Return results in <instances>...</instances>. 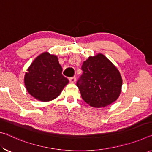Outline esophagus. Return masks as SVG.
Wrapping results in <instances>:
<instances>
[{
	"label": "esophagus",
	"instance_id": "1",
	"mask_svg": "<svg viewBox=\"0 0 152 152\" xmlns=\"http://www.w3.org/2000/svg\"><path fill=\"white\" fill-rule=\"evenodd\" d=\"M69 81H70V82H71V83H75L76 81V77H73L69 78Z\"/></svg>",
	"mask_w": 152,
	"mask_h": 152
}]
</instances>
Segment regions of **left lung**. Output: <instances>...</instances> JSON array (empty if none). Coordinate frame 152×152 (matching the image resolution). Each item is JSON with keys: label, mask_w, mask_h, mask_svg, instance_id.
Listing matches in <instances>:
<instances>
[{"label": "left lung", "mask_w": 152, "mask_h": 152, "mask_svg": "<svg viewBox=\"0 0 152 152\" xmlns=\"http://www.w3.org/2000/svg\"><path fill=\"white\" fill-rule=\"evenodd\" d=\"M83 74L77 82L81 97L91 107H104L118 99L122 79L118 69L102 53L83 63Z\"/></svg>", "instance_id": "left-lung-1"}]
</instances>
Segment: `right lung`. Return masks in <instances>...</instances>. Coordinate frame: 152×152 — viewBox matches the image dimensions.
I'll use <instances>...</instances> for the list:
<instances>
[{"instance_id":"1","label":"right lung","mask_w":152,"mask_h":152,"mask_svg":"<svg viewBox=\"0 0 152 152\" xmlns=\"http://www.w3.org/2000/svg\"><path fill=\"white\" fill-rule=\"evenodd\" d=\"M62 71L56 56L43 52L27 69L24 76L26 88L32 96L40 101L55 99L69 83Z\"/></svg>"}]
</instances>
